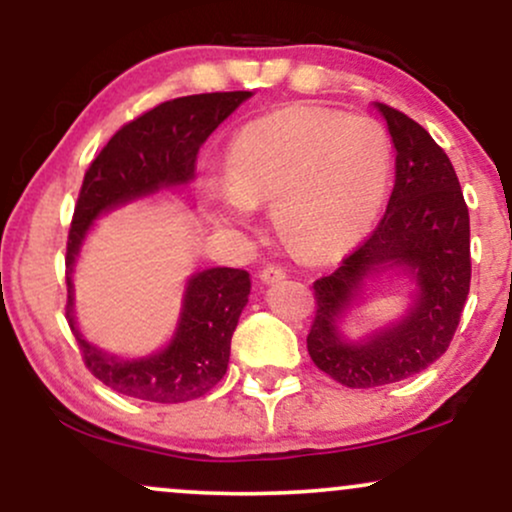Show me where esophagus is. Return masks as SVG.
<instances>
[{
    "mask_svg": "<svg viewBox=\"0 0 512 512\" xmlns=\"http://www.w3.org/2000/svg\"><path fill=\"white\" fill-rule=\"evenodd\" d=\"M262 284H276V281L286 279V269L284 267H276V264H267V267L260 272Z\"/></svg>",
    "mask_w": 512,
    "mask_h": 512,
    "instance_id": "esophagus-1",
    "label": "esophagus"
}]
</instances>
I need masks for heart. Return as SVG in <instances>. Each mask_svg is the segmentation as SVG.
Segmentation results:
<instances>
[{
	"label": "heart",
	"instance_id": "b5f03b06",
	"mask_svg": "<svg viewBox=\"0 0 512 512\" xmlns=\"http://www.w3.org/2000/svg\"><path fill=\"white\" fill-rule=\"evenodd\" d=\"M390 151L368 117L281 108L252 120L228 146V180L207 185L216 226L252 228L274 204L281 233L310 257H332L366 236L385 197Z\"/></svg>",
	"mask_w": 512,
	"mask_h": 512
}]
</instances>
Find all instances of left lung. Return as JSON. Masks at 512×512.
Instances as JSON below:
<instances>
[{
    "label": "left lung",
    "mask_w": 512,
    "mask_h": 512,
    "mask_svg": "<svg viewBox=\"0 0 512 512\" xmlns=\"http://www.w3.org/2000/svg\"><path fill=\"white\" fill-rule=\"evenodd\" d=\"M395 146V187L383 221L330 276L315 281L317 313L308 334L315 366L346 387H380L421 373L445 354L469 293V211L445 151L419 122L373 103ZM385 271L412 279L408 310L363 338L343 325L362 304L368 280Z\"/></svg>",
    "instance_id": "left-lung-1"
}]
</instances>
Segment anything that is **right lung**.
Listing matches in <instances>:
<instances>
[{
  "label": "right lung",
  "mask_w": 512,
  "mask_h": 512,
  "mask_svg": "<svg viewBox=\"0 0 512 512\" xmlns=\"http://www.w3.org/2000/svg\"><path fill=\"white\" fill-rule=\"evenodd\" d=\"M250 96L252 91L199 93L156 105L122 127L86 170L67 243V320L88 370L120 395L158 404L207 395L226 375L250 274L231 267L190 274L173 337L146 356H117L88 342L76 325L74 269L88 233L110 211L190 185L202 144Z\"/></svg>",
  "instance_id": "1"
}]
</instances>
